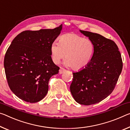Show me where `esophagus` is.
Instances as JSON below:
<instances>
[{
	"label": "esophagus",
	"mask_w": 130,
	"mask_h": 130,
	"mask_svg": "<svg viewBox=\"0 0 130 130\" xmlns=\"http://www.w3.org/2000/svg\"><path fill=\"white\" fill-rule=\"evenodd\" d=\"M65 71H66V70L64 68H60V69H59V73L62 74V73H64Z\"/></svg>",
	"instance_id": "1"
}]
</instances>
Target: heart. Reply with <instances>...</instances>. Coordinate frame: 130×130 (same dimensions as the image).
<instances>
[{
	"label": "heart",
	"mask_w": 130,
	"mask_h": 130,
	"mask_svg": "<svg viewBox=\"0 0 130 130\" xmlns=\"http://www.w3.org/2000/svg\"><path fill=\"white\" fill-rule=\"evenodd\" d=\"M51 58L58 64L65 55V64L80 71L90 64L95 53V45L91 39L76 34H65L50 46Z\"/></svg>",
	"instance_id": "1"
}]
</instances>
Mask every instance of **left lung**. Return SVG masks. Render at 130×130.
I'll return each instance as SVG.
<instances>
[{
    "label": "left lung",
    "mask_w": 130,
    "mask_h": 130,
    "mask_svg": "<svg viewBox=\"0 0 130 130\" xmlns=\"http://www.w3.org/2000/svg\"><path fill=\"white\" fill-rule=\"evenodd\" d=\"M93 42L95 53L86 68L73 73L70 86L76 102L90 105L101 101L115 89L123 68V61L115 42L100 34L80 30Z\"/></svg>",
    "instance_id": "left-lung-1"
}]
</instances>
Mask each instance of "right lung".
Returning a JSON list of instances; mask_svg holds the SVG:
<instances>
[{"label":"right lung","mask_w":130,"mask_h":130,"mask_svg":"<svg viewBox=\"0 0 130 130\" xmlns=\"http://www.w3.org/2000/svg\"><path fill=\"white\" fill-rule=\"evenodd\" d=\"M54 29L25 30L12 41L4 59L6 79L12 92L25 101H40L48 92L51 77L59 67L53 62L50 46L61 33Z\"/></svg>","instance_id":"obj_1"}]
</instances>
